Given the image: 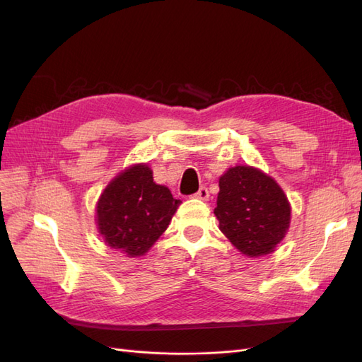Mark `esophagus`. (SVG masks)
Wrapping results in <instances>:
<instances>
[{"instance_id":"34e87169","label":"esophagus","mask_w":362,"mask_h":362,"mask_svg":"<svg viewBox=\"0 0 362 362\" xmlns=\"http://www.w3.org/2000/svg\"><path fill=\"white\" fill-rule=\"evenodd\" d=\"M193 198L199 199V201H208V198H210V193H208L206 187H201L198 192L193 194Z\"/></svg>"}]
</instances>
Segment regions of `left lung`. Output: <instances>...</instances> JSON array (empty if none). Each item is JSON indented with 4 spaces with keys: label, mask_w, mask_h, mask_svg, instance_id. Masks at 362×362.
I'll use <instances>...</instances> for the list:
<instances>
[{
    "label": "left lung",
    "mask_w": 362,
    "mask_h": 362,
    "mask_svg": "<svg viewBox=\"0 0 362 362\" xmlns=\"http://www.w3.org/2000/svg\"><path fill=\"white\" fill-rule=\"evenodd\" d=\"M218 229L249 258L272 254L286 237L291 205L281 185L254 166L229 168L218 178Z\"/></svg>",
    "instance_id": "obj_1"
}]
</instances>
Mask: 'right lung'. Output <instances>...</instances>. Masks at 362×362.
<instances>
[{"label":"right lung","instance_id":"right-lung-1","mask_svg":"<svg viewBox=\"0 0 362 362\" xmlns=\"http://www.w3.org/2000/svg\"><path fill=\"white\" fill-rule=\"evenodd\" d=\"M180 204L166 185L154 182L146 163L133 164L119 172L98 199V233L127 257H141L166 231Z\"/></svg>","mask_w":362,"mask_h":362}]
</instances>
